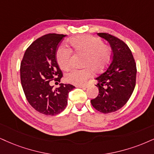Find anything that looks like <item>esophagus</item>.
<instances>
[{
  "mask_svg": "<svg viewBox=\"0 0 154 154\" xmlns=\"http://www.w3.org/2000/svg\"><path fill=\"white\" fill-rule=\"evenodd\" d=\"M78 88H87V85H77V86H75Z\"/></svg>",
  "mask_w": 154,
  "mask_h": 154,
  "instance_id": "1",
  "label": "esophagus"
}]
</instances>
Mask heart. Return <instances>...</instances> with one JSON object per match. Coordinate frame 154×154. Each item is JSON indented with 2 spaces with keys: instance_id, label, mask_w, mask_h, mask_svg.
<instances>
[{
  "instance_id": "1",
  "label": "heart",
  "mask_w": 154,
  "mask_h": 154,
  "mask_svg": "<svg viewBox=\"0 0 154 154\" xmlns=\"http://www.w3.org/2000/svg\"><path fill=\"white\" fill-rule=\"evenodd\" d=\"M69 44L77 53L86 54L83 69L69 70L65 75L68 83L75 85L83 84L94 73L102 71L109 65L112 57V50L109 45L104 44L100 38L91 35H83L72 38ZM56 61L61 69H66L71 62V49L60 46L56 52Z\"/></svg>"
}]
</instances>
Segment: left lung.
<instances>
[{
  "instance_id": "obj_1",
  "label": "left lung",
  "mask_w": 154,
  "mask_h": 154,
  "mask_svg": "<svg viewBox=\"0 0 154 154\" xmlns=\"http://www.w3.org/2000/svg\"><path fill=\"white\" fill-rule=\"evenodd\" d=\"M112 49L111 61L105 72L96 78L99 94L91 100L103 113L118 111L127 103L136 86V65L129 47L122 40L107 33H98Z\"/></svg>"
}]
</instances>
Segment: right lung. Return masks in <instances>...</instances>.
Masks as SVG:
<instances>
[{
	"mask_svg": "<svg viewBox=\"0 0 154 154\" xmlns=\"http://www.w3.org/2000/svg\"><path fill=\"white\" fill-rule=\"evenodd\" d=\"M66 35L48 33L28 46L20 63V81L26 99L34 109L55 116L65 109L73 85L60 83L53 89L52 81L60 82L63 73L56 61L58 44Z\"/></svg>",
	"mask_w": 154,
	"mask_h": 154,
	"instance_id": "right-lung-1",
	"label": "right lung"
}]
</instances>
